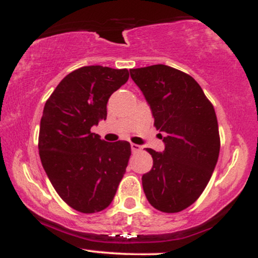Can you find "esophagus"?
I'll use <instances>...</instances> for the list:
<instances>
[{
  "instance_id": "esophagus-1",
  "label": "esophagus",
  "mask_w": 258,
  "mask_h": 258,
  "mask_svg": "<svg viewBox=\"0 0 258 258\" xmlns=\"http://www.w3.org/2000/svg\"><path fill=\"white\" fill-rule=\"evenodd\" d=\"M131 149H132L133 153H136V152H139V150H141L142 148H141V146H138V144L131 143Z\"/></svg>"
}]
</instances>
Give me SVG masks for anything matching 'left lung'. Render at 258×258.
Masks as SVG:
<instances>
[{"mask_svg":"<svg viewBox=\"0 0 258 258\" xmlns=\"http://www.w3.org/2000/svg\"><path fill=\"white\" fill-rule=\"evenodd\" d=\"M150 106L154 126L165 150L148 148L153 167L142 176L150 205L167 214L179 212L200 197L211 178L220 133L214 106L188 74L164 64L130 70Z\"/></svg>","mask_w":258,"mask_h":258,"instance_id":"8db88e82","label":"left lung"}]
</instances>
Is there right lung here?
Masks as SVG:
<instances>
[{"label": "right lung", "instance_id": "1", "mask_svg": "<svg viewBox=\"0 0 258 258\" xmlns=\"http://www.w3.org/2000/svg\"><path fill=\"white\" fill-rule=\"evenodd\" d=\"M128 76L127 69L82 67L68 74L44 104L41 162L59 197L82 214L110 205L126 172L128 142L102 141L91 128L106 119V103Z\"/></svg>", "mask_w": 258, "mask_h": 258}]
</instances>
